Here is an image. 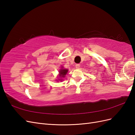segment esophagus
<instances>
[{
	"label": "esophagus",
	"mask_w": 135,
	"mask_h": 135,
	"mask_svg": "<svg viewBox=\"0 0 135 135\" xmlns=\"http://www.w3.org/2000/svg\"><path fill=\"white\" fill-rule=\"evenodd\" d=\"M75 68H76V69H79V68H80V65L78 64H76V65H75Z\"/></svg>",
	"instance_id": "1"
}]
</instances>
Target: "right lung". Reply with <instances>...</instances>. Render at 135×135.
I'll return each mask as SVG.
<instances>
[{"instance_id":"add662e5","label":"right lung","mask_w":135,"mask_h":135,"mask_svg":"<svg viewBox=\"0 0 135 135\" xmlns=\"http://www.w3.org/2000/svg\"><path fill=\"white\" fill-rule=\"evenodd\" d=\"M68 72V69H64L62 68H61V69L59 70V77L61 78V79H60V80H62V78H64L65 76L66 75V74H67V73Z\"/></svg>"}]
</instances>
